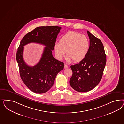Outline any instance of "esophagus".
<instances>
[{"instance_id":"34e87169","label":"esophagus","mask_w":124,"mask_h":124,"mask_svg":"<svg viewBox=\"0 0 124 124\" xmlns=\"http://www.w3.org/2000/svg\"><path fill=\"white\" fill-rule=\"evenodd\" d=\"M68 68V66L67 65H66V64H64V69H66V68Z\"/></svg>"}]
</instances>
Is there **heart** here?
Masks as SVG:
<instances>
[{
  "label": "heart",
  "instance_id": "b5f03b06",
  "mask_svg": "<svg viewBox=\"0 0 124 124\" xmlns=\"http://www.w3.org/2000/svg\"><path fill=\"white\" fill-rule=\"evenodd\" d=\"M59 43L54 45L55 55L58 60H61L67 51L68 61L72 60L79 62L83 60L89 50L90 41L86 36L78 32L69 31L63 35Z\"/></svg>",
  "mask_w": 124,
  "mask_h": 124
}]
</instances>
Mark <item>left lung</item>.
<instances>
[{
    "mask_svg": "<svg viewBox=\"0 0 124 124\" xmlns=\"http://www.w3.org/2000/svg\"><path fill=\"white\" fill-rule=\"evenodd\" d=\"M90 48L86 56L79 64L71 65L73 72L70 80L75 90L85 92L97 86L102 79L106 62V54L101 40L88 31Z\"/></svg>",
    "mask_w": 124,
    "mask_h": 124,
    "instance_id": "8db88e82",
    "label": "left lung"
}]
</instances>
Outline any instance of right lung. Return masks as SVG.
<instances>
[{"label":"right lung","mask_w":124,"mask_h":124,"mask_svg":"<svg viewBox=\"0 0 124 124\" xmlns=\"http://www.w3.org/2000/svg\"><path fill=\"white\" fill-rule=\"evenodd\" d=\"M61 28L56 26L38 27L27 34L20 43L16 60L23 81L30 90L37 94L46 92L52 87L58 73L63 70V62L52 55L58 34ZM30 42L45 45L42 58L34 67L28 66L23 59V46Z\"/></svg>","instance_id":"1"}]
</instances>
